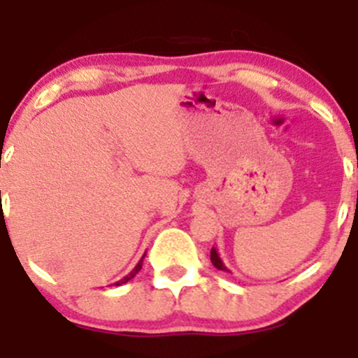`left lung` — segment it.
Listing matches in <instances>:
<instances>
[{
  "mask_svg": "<svg viewBox=\"0 0 358 358\" xmlns=\"http://www.w3.org/2000/svg\"><path fill=\"white\" fill-rule=\"evenodd\" d=\"M210 261H212V264L215 266V268L219 269V271H225V273H231V269H229L227 266L224 264V261H222V259H220L219 252H217L215 248H212V250H210Z\"/></svg>",
  "mask_w": 358,
  "mask_h": 358,
  "instance_id": "1",
  "label": "left lung"
}]
</instances>
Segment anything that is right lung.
<instances>
[{"label": "right lung", "mask_w": 358, "mask_h": 358, "mask_svg": "<svg viewBox=\"0 0 358 358\" xmlns=\"http://www.w3.org/2000/svg\"><path fill=\"white\" fill-rule=\"evenodd\" d=\"M145 256H146V254H145ZM145 256H143L141 259H139V262H138V264L134 266V269L131 271V273L127 274V276H124V278H122V279H119L117 282H114V286H121V285H124V282L129 281V279H133L134 276H136V274L139 273V271H141V266H143V259H145Z\"/></svg>", "instance_id": "1"}]
</instances>
